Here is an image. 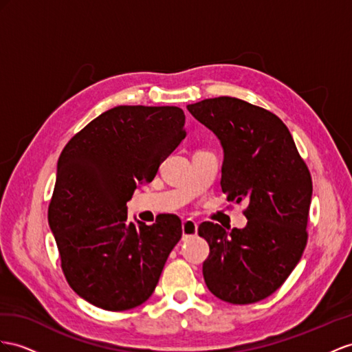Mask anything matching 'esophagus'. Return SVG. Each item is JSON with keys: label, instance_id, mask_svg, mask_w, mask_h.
I'll return each instance as SVG.
<instances>
[{"label": "esophagus", "instance_id": "obj_1", "mask_svg": "<svg viewBox=\"0 0 352 352\" xmlns=\"http://www.w3.org/2000/svg\"><path fill=\"white\" fill-rule=\"evenodd\" d=\"M182 230H183V239L195 236L196 232H197V224H196V221L187 219L182 224Z\"/></svg>", "mask_w": 352, "mask_h": 352}]
</instances>
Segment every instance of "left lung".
<instances>
[{"instance_id":"obj_1","label":"left lung","mask_w":352,"mask_h":352,"mask_svg":"<svg viewBox=\"0 0 352 352\" xmlns=\"http://www.w3.org/2000/svg\"><path fill=\"white\" fill-rule=\"evenodd\" d=\"M223 147L221 190L247 202L244 229L202 223L210 245L202 274L208 290L233 305L266 299L293 272L306 247L312 179L283 120L238 98L187 105Z\"/></svg>"}]
</instances>
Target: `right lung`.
Instances as JSON below:
<instances>
[{
    "mask_svg": "<svg viewBox=\"0 0 352 352\" xmlns=\"http://www.w3.org/2000/svg\"><path fill=\"white\" fill-rule=\"evenodd\" d=\"M178 107L119 105L76 133L58 160L49 226L71 288L107 311L132 309L155 292L182 220H128L135 188L151 182L184 140Z\"/></svg>",
    "mask_w": 352,
    "mask_h": 352,
    "instance_id": "1",
    "label": "right lung"
}]
</instances>
